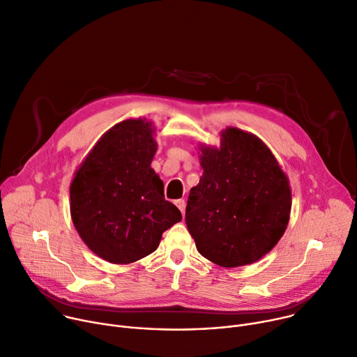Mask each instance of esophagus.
Segmentation results:
<instances>
[{"label": "esophagus", "instance_id": "obj_1", "mask_svg": "<svg viewBox=\"0 0 357 357\" xmlns=\"http://www.w3.org/2000/svg\"><path fill=\"white\" fill-rule=\"evenodd\" d=\"M174 204H176L177 208L181 211V213H184V211H185V201H184L183 198H180V199H176Z\"/></svg>", "mask_w": 357, "mask_h": 357}]
</instances>
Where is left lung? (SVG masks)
I'll use <instances>...</instances> for the list:
<instances>
[{"label":"left lung","mask_w":357,"mask_h":357,"mask_svg":"<svg viewBox=\"0 0 357 357\" xmlns=\"http://www.w3.org/2000/svg\"><path fill=\"white\" fill-rule=\"evenodd\" d=\"M202 176L191 188L185 224L197 250L224 267L268 253L287 228L290 184L263 142L245 130L222 132L221 149H201Z\"/></svg>","instance_id":"8db88e82"}]
</instances>
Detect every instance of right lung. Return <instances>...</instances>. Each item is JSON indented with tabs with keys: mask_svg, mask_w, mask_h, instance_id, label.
Segmentation results:
<instances>
[{
	"mask_svg": "<svg viewBox=\"0 0 357 357\" xmlns=\"http://www.w3.org/2000/svg\"><path fill=\"white\" fill-rule=\"evenodd\" d=\"M155 153L152 123L128 119L97 142L71 181V220L84 243L111 263L151 255L163 232L181 221L151 167Z\"/></svg>",
	"mask_w": 357,
	"mask_h": 357,
	"instance_id": "obj_1",
	"label": "right lung"
}]
</instances>
